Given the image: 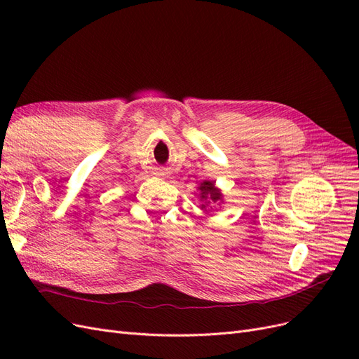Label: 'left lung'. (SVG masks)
Here are the masks:
<instances>
[{
  "mask_svg": "<svg viewBox=\"0 0 359 359\" xmlns=\"http://www.w3.org/2000/svg\"><path fill=\"white\" fill-rule=\"evenodd\" d=\"M199 190V198L203 202L201 206L202 210L206 211V208H211V205H220V202H223V194L220 191V189L215 187V181H203L201 182V186L198 187Z\"/></svg>",
  "mask_w": 359,
  "mask_h": 359,
  "instance_id": "obj_1",
  "label": "left lung"
}]
</instances>
